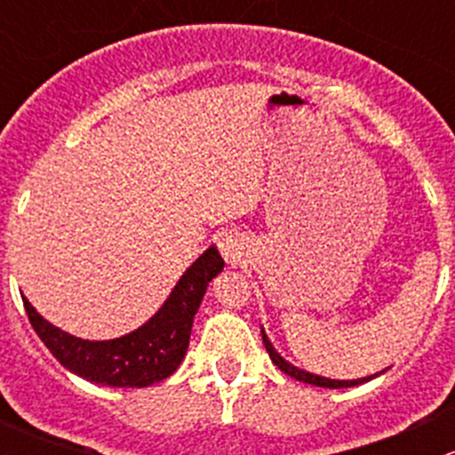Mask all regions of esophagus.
I'll return each mask as SVG.
<instances>
[{"instance_id":"esophagus-1","label":"esophagus","mask_w":455,"mask_h":455,"mask_svg":"<svg viewBox=\"0 0 455 455\" xmlns=\"http://www.w3.org/2000/svg\"><path fill=\"white\" fill-rule=\"evenodd\" d=\"M218 246H220V253H222V257L228 261V264H237L242 257V251H244V242L240 240L237 233H224V235L220 237Z\"/></svg>"}]
</instances>
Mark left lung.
Returning a JSON list of instances; mask_svg holds the SVG:
<instances>
[{
	"instance_id": "obj_1",
	"label": "left lung",
	"mask_w": 455,
	"mask_h": 455,
	"mask_svg": "<svg viewBox=\"0 0 455 455\" xmlns=\"http://www.w3.org/2000/svg\"><path fill=\"white\" fill-rule=\"evenodd\" d=\"M261 341H264L266 350H268V356L273 359V363L277 365L279 370L283 371V374L292 376V379L301 380V383H308V385H316V387H330V389H341V387H355V385H361L365 383V380H371L376 379L379 374H383V371H379V374H371V376H363V379H355V380H334V379H325V376H319V374H310V371L306 370H299L297 365L288 363L286 359H283L282 355H279L277 350L273 347V343L268 341V337H266L264 328H261Z\"/></svg>"
}]
</instances>
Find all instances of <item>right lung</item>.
<instances>
[{
    "label": "right lung",
    "mask_w": 455,
    "mask_h": 455,
    "mask_svg": "<svg viewBox=\"0 0 455 455\" xmlns=\"http://www.w3.org/2000/svg\"><path fill=\"white\" fill-rule=\"evenodd\" d=\"M222 268L224 259L218 249L209 246L182 273L158 313L140 328L109 341H87L63 332L36 313L26 297L24 308L45 347L72 374L108 387H149L172 376L182 363L202 297Z\"/></svg>",
    "instance_id": "right-lung-1"
}]
</instances>
